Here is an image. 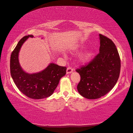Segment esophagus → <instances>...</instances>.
Instances as JSON below:
<instances>
[{
  "label": "esophagus",
  "mask_w": 133,
  "mask_h": 133,
  "mask_svg": "<svg viewBox=\"0 0 133 133\" xmlns=\"http://www.w3.org/2000/svg\"><path fill=\"white\" fill-rule=\"evenodd\" d=\"M73 71V68H72L71 67H68L67 71H66V73L67 74H70V73H71Z\"/></svg>",
  "instance_id": "obj_1"
}]
</instances>
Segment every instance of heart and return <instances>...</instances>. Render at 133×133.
<instances>
[{
	"label": "heart",
	"mask_w": 133,
	"mask_h": 133,
	"mask_svg": "<svg viewBox=\"0 0 133 133\" xmlns=\"http://www.w3.org/2000/svg\"><path fill=\"white\" fill-rule=\"evenodd\" d=\"M81 49H83V48L82 47ZM93 55H94V52H93V51L92 50L88 51L85 53L83 54L82 55L79 57L78 61H79V63L81 64V65H86V64L90 62Z\"/></svg>",
	"instance_id": "heart-1"
}]
</instances>
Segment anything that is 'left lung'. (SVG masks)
Masks as SVG:
<instances>
[{
	"label": "left lung",
	"mask_w": 133,
	"mask_h": 133,
	"mask_svg": "<svg viewBox=\"0 0 133 133\" xmlns=\"http://www.w3.org/2000/svg\"><path fill=\"white\" fill-rule=\"evenodd\" d=\"M100 53L88 65L76 71L81 76L78 92L88 99L105 95L115 87L119 76L121 60L115 44L99 34Z\"/></svg>",
	"instance_id": "left-lung-1"
}]
</instances>
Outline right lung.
<instances>
[{"label": "right lung", "instance_id": "obj_1", "mask_svg": "<svg viewBox=\"0 0 133 133\" xmlns=\"http://www.w3.org/2000/svg\"><path fill=\"white\" fill-rule=\"evenodd\" d=\"M33 35L23 37L12 52L10 57V73L19 90L33 99H42L51 96L57 87L61 78L65 76L66 67L50 63L45 69L37 73L24 71L19 62L20 49L27 39Z\"/></svg>", "mask_w": 133, "mask_h": 133}]
</instances>
